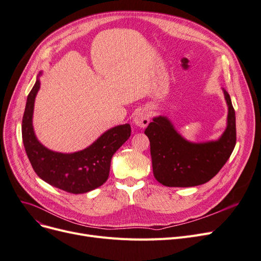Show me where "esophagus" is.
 <instances>
[{
    "label": "esophagus",
    "instance_id": "obj_1",
    "mask_svg": "<svg viewBox=\"0 0 261 261\" xmlns=\"http://www.w3.org/2000/svg\"><path fill=\"white\" fill-rule=\"evenodd\" d=\"M149 121H150L149 114H148V112L145 110L138 112L133 118V123L135 124V126L140 127V128H146L147 126H148Z\"/></svg>",
    "mask_w": 261,
    "mask_h": 261
}]
</instances>
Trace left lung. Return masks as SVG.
Wrapping results in <instances>:
<instances>
[{
	"instance_id": "1",
	"label": "left lung",
	"mask_w": 261,
	"mask_h": 261,
	"mask_svg": "<svg viewBox=\"0 0 261 261\" xmlns=\"http://www.w3.org/2000/svg\"><path fill=\"white\" fill-rule=\"evenodd\" d=\"M228 107L227 126L215 141L193 143L181 135L166 116H156L145 130L150 142L154 178L165 187L189 188L208 182L227 162L236 145V113L223 88Z\"/></svg>"
}]
</instances>
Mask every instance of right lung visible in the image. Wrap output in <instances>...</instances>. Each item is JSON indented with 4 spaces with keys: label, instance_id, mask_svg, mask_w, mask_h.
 Segmentation results:
<instances>
[{
    "label": "right lung",
    "instance_id": "right-lung-1",
    "mask_svg": "<svg viewBox=\"0 0 261 261\" xmlns=\"http://www.w3.org/2000/svg\"><path fill=\"white\" fill-rule=\"evenodd\" d=\"M39 72L30 92L22 118V140L33 169L47 184L72 194H83L102 186L110 174L112 156L131 135L129 123L106 131L85 149L72 153L48 149L33 128L35 98L40 88Z\"/></svg>",
    "mask_w": 261,
    "mask_h": 261
}]
</instances>
